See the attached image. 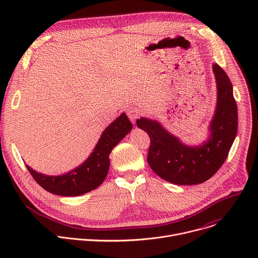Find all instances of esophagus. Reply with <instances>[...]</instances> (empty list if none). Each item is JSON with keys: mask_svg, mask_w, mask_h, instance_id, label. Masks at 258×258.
<instances>
[{"mask_svg": "<svg viewBox=\"0 0 258 258\" xmlns=\"http://www.w3.org/2000/svg\"><path fill=\"white\" fill-rule=\"evenodd\" d=\"M126 114H127L128 118H130L133 122H135V121H136V119H138V118H139V116H140V110H139L137 107L132 106V107L127 108V110H126Z\"/></svg>", "mask_w": 258, "mask_h": 258, "instance_id": "1", "label": "esophagus"}]
</instances>
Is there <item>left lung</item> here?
<instances>
[{
    "label": "left lung",
    "mask_w": 258,
    "mask_h": 258,
    "mask_svg": "<svg viewBox=\"0 0 258 258\" xmlns=\"http://www.w3.org/2000/svg\"><path fill=\"white\" fill-rule=\"evenodd\" d=\"M217 105L210 123V138L200 147L182 145L157 121L137 120L150 137L148 161L161 178L175 185H197L209 179L226 161L238 130V110L232 83L218 64H213Z\"/></svg>",
    "instance_id": "left-lung-1"
}]
</instances>
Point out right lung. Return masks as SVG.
Listing matches in <instances>:
<instances>
[{
  "mask_svg": "<svg viewBox=\"0 0 258 258\" xmlns=\"http://www.w3.org/2000/svg\"><path fill=\"white\" fill-rule=\"evenodd\" d=\"M133 128L125 113H122L102 134L91 156L78 168L66 174L49 176L36 172L28 165L31 176L46 191L59 196H80L98 188L109 170V154Z\"/></svg>",
  "mask_w": 258,
  "mask_h": 258,
  "instance_id": "1",
  "label": "right lung"
}]
</instances>
